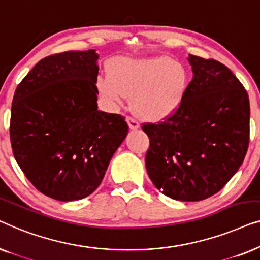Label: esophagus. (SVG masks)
Segmentation results:
<instances>
[{"mask_svg":"<svg viewBox=\"0 0 260 260\" xmlns=\"http://www.w3.org/2000/svg\"><path fill=\"white\" fill-rule=\"evenodd\" d=\"M126 122L129 124V127L131 130H136L140 127V122H138V119L135 116H127Z\"/></svg>","mask_w":260,"mask_h":260,"instance_id":"34e87169","label":"esophagus"}]
</instances>
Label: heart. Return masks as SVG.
I'll use <instances>...</instances> for the list:
<instances>
[{"mask_svg": "<svg viewBox=\"0 0 260 260\" xmlns=\"http://www.w3.org/2000/svg\"><path fill=\"white\" fill-rule=\"evenodd\" d=\"M189 74L186 66L168 56L113 60L110 74L97 80L101 93L119 103L131 95L138 115L147 119H162L175 111L186 93Z\"/></svg>", "mask_w": 260, "mask_h": 260, "instance_id": "heart-1", "label": "heart"}]
</instances>
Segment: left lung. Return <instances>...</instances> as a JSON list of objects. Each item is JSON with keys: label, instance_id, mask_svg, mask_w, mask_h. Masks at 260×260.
Wrapping results in <instances>:
<instances>
[{"label": "left lung", "instance_id": "obj_1", "mask_svg": "<svg viewBox=\"0 0 260 260\" xmlns=\"http://www.w3.org/2000/svg\"><path fill=\"white\" fill-rule=\"evenodd\" d=\"M193 79L179 108L143 123L150 141L145 166L155 187L180 201L221 190L240 168L250 142V101L229 67L189 55Z\"/></svg>", "mask_w": 260, "mask_h": 260}]
</instances>
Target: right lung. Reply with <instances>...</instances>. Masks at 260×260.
<instances>
[{"label":"right lung","mask_w":260,"mask_h":260,"mask_svg":"<svg viewBox=\"0 0 260 260\" xmlns=\"http://www.w3.org/2000/svg\"><path fill=\"white\" fill-rule=\"evenodd\" d=\"M97 59L93 49L46 56L13 98L14 157L39 191L59 201L93 193L129 131L125 117L98 110Z\"/></svg>","instance_id":"1"}]
</instances>
